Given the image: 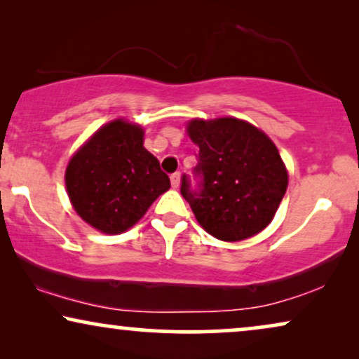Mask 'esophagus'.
I'll use <instances>...</instances> for the list:
<instances>
[{"mask_svg": "<svg viewBox=\"0 0 359 359\" xmlns=\"http://www.w3.org/2000/svg\"><path fill=\"white\" fill-rule=\"evenodd\" d=\"M180 178H181L180 171H176V173L171 175V186H173V188H180Z\"/></svg>", "mask_w": 359, "mask_h": 359, "instance_id": "obj_1", "label": "esophagus"}]
</instances>
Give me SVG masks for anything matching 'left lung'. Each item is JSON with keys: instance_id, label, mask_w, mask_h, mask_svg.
<instances>
[{"instance_id": "obj_1", "label": "left lung", "mask_w": 359, "mask_h": 359, "mask_svg": "<svg viewBox=\"0 0 359 359\" xmlns=\"http://www.w3.org/2000/svg\"><path fill=\"white\" fill-rule=\"evenodd\" d=\"M199 147L193 188L186 175L181 194L205 232L224 242L253 237L269 225L287 188V170L271 139L235 117L193 119Z\"/></svg>"}]
</instances>
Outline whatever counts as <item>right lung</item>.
Wrapping results in <instances>:
<instances>
[{"label": "right lung", "instance_id": "obj_1", "mask_svg": "<svg viewBox=\"0 0 359 359\" xmlns=\"http://www.w3.org/2000/svg\"><path fill=\"white\" fill-rule=\"evenodd\" d=\"M76 214L102 233H122L170 189V178L144 147V129L116 119L96 130L65 171Z\"/></svg>", "mask_w": 359, "mask_h": 359}]
</instances>
